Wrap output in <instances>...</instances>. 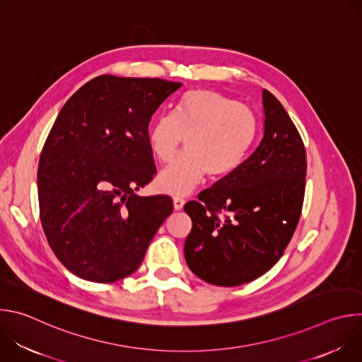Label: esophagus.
I'll return each instance as SVG.
<instances>
[{"instance_id": "1", "label": "esophagus", "mask_w": 362, "mask_h": 362, "mask_svg": "<svg viewBox=\"0 0 362 362\" xmlns=\"http://www.w3.org/2000/svg\"><path fill=\"white\" fill-rule=\"evenodd\" d=\"M183 204H185V199L183 197H179V196L173 197V208H175V211L183 209Z\"/></svg>"}]
</instances>
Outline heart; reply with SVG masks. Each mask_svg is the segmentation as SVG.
<instances>
[{
	"label": "heart",
	"instance_id": "1",
	"mask_svg": "<svg viewBox=\"0 0 362 362\" xmlns=\"http://www.w3.org/2000/svg\"><path fill=\"white\" fill-rule=\"evenodd\" d=\"M256 133V119L243 105L218 91H187L173 113H163L148 130L154 158L170 160L186 137V150L163 168L159 190L182 196L192 192L208 173L221 177L242 162Z\"/></svg>",
	"mask_w": 362,
	"mask_h": 362
}]
</instances>
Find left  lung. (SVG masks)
Instances as JSON below:
<instances>
[{
  "label": "left lung",
  "mask_w": 362,
  "mask_h": 362,
  "mask_svg": "<svg viewBox=\"0 0 362 362\" xmlns=\"http://www.w3.org/2000/svg\"><path fill=\"white\" fill-rule=\"evenodd\" d=\"M262 105L264 136L250 156L185 204L193 223L185 242L187 267L212 285L238 286L268 272L300 218L303 141L271 91H262Z\"/></svg>",
  "instance_id": "1"
}]
</instances>
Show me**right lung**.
I'll return each instance as SVG.
<instances>
[{
	"label": "right lung",
	"mask_w": 362,
	"mask_h": 362,
	"mask_svg": "<svg viewBox=\"0 0 362 362\" xmlns=\"http://www.w3.org/2000/svg\"><path fill=\"white\" fill-rule=\"evenodd\" d=\"M182 83L98 76L60 110L38 173L41 225L76 276L109 284L132 275L173 211L166 194L134 192L156 175L148 124Z\"/></svg>",
	"instance_id": "right-lung-1"
}]
</instances>
